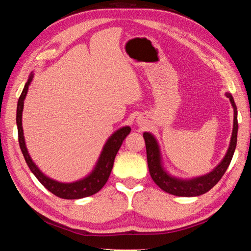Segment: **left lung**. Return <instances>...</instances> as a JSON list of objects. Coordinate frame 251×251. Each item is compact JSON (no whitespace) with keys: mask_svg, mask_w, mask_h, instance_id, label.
<instances>
[{"mask_svg":"<svg viewBox=\"0 0 251 251\" xmlns=\"http://www.w3.org/2000/svg\"><path fill=\"white\" fill-rule=\"evenodd\" d=\"M226 97L230 100L233 108V125L232 133L229 143L228 150L225 154L222 161L211 172L205 175L192 177V178H180L172 175L164 165L163 156H161L160 146L158 141L154 135L150 131H145L143 137L145 139L146 152H147V164L151 179L155 184L171 195L180 197H196L205 194L214 187L222 179L225 172L230 164L233 152L237 145V133H238V121H237V107L230 93H226Z\"/></svg>","mask_w":251,"mask_h":251,"instance_id":"obj_1","label":"left lung"}]
</instances>
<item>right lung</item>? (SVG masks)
<instances>
[{
	"mask_svg": "<svg viewBox=\"0 0 251 251\" xmlns=\"http://www.w3.org/2000/svg\"><path fill=\"white\" fill-rule=\"evenodd\" d=\"M33 77L34 73L32 72V73L29 74L27 82L23 88L22 94L20 96L18 101V108H16V125H18L19 143L21 151H22V154L24 156V159L26 161L28 168L31 169V172L34 174V176L39 179V181L46 189L50 190V192L54 194L55 196L63 199H80L84 197L92 196V195L100 192L106 182H107L110 172H112L113 169L114 160H115L117 151H120L126 136L130 133V127L123 126L109 136L107 141L104 144L103 150L100 151L95 166L93 167L91 173L87 174L85 177L75 181L63 182L46 176L45 174L37 167V165L34 163L32 157L28 154L26 144H25L24 131L22 126V113L24 107V100L25 97H26L28 87L32 83Z\"/></svg>",
	"mask_w": 251,
	"mask_h": 251,
	"instance_id": "1",
	"label": "right lung"
}]
</instances>
